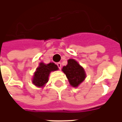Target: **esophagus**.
Here are the masks:
<instances>
[{
    "label": "esophagus",
    "mask_w": 122,
    "mask_h": 122,
    "mask_svg": "<svg viewBox=\"0 0 122 122\" xmlns=\"http://www.w3.org/2000/svg\"><path fill=\"white\" fill-rule=\"evenodd\" d=\"M56 65H57V66L58 67V68L59 69H61V68H62V64L60 62H58L56 64Z\"/></svg>",
    "instance_id": "obj_1"
}]
</instances>
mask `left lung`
<instances>
[{
	"label": "left lung",
	"mask_w": 122,
	"mask_h": 122,
	"mask_svg": "<svg viewBox=\"0 0 122 122\" xmlns=\"http://www.w3.org/2000/svg\"><path fill=\"white\" fill-rule=\"evenodd\" d=\"M62 71L66 74L71 85L74 87L78 86L86 77L83 68L73 59L68 60V64L63 67Z\"/></svg>",
	"instance_id": "left-lung-1"
}]
</instances>
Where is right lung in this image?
<instances>
[{
	"label": "right lung",
	"instance_id": "1",
	"mask_svg": "<svg viewBox=\"0 0 122 122\" xmlns=\"http://www.w3.org/2000/svg\"><path fill=\"white\" fill-rule=\"evenodd\" d=\"M58 68L54 63H50L45 64L44 63H40V66L37 68L35 72L33 83L37 86H43L48 81V76L51 71H57Z\"/></svg>",
	"mask_w": 122,
	"mask_h": 122
}]
</instances>
